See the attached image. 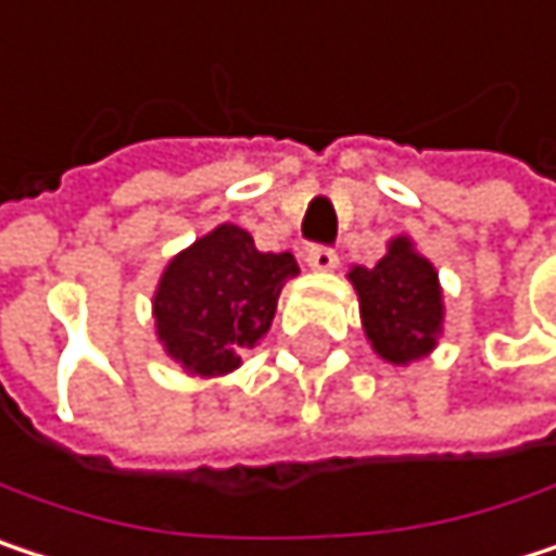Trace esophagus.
<instances>
[{
  "instance_id": "1",
  "label": "esophagus",
  "mask_w": 556,
  "mask_h": 556,
  "mask_svg": "<svg viewBox=\"0 0 556 556\" xmlns=\"http://www.w3.org/2000/svg\"><path fill=\"white\" fill-rule=\"evenodd\" d=\"M305 261H308L312 270H334V267H338V254H334V248H328V244H312V248L305 251Z\"/></svg>"
}]
</instances>
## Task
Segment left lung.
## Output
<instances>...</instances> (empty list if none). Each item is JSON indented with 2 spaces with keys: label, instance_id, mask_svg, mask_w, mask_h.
Instances as JSON below:
<instances>
[{
  "label": "left lung",
  "instance_id": "obj_1",
  "mask_svg": "<svg viewBox=\"0 0 556 556\" xmlns=\"http://www.w3.org/2000/svg\"><path fill=\"white\" fill-rule=\"evenodd\" d=\"M351 282L361 295V318L374 351L389 364L418 361L441 331V289L434 267L395 238L377 267H354Z\"/></svg>",
  "mask_w": 556,
  "mask_h": 556
}]
</instances>
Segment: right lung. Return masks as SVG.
Returning <instances> with one entry per match:
<instances>
[{
    "label": "right lung",
    "mask_w": 556,
    "mask_h": 556,
    "mask_svg": "<svg viewBox=\"0 0 556 556\" xmlns=\"http://www.w3.org/2000/svg\"><path fill=\"white\" fill-rule=\"evenodd\" d=\"M292 254H264L238 225H222L169 261L154 295L157 334L186 370L215 377L241 364L270 328Z\"/></svg>",
    "instance_id": "1"
}]
</instances>
